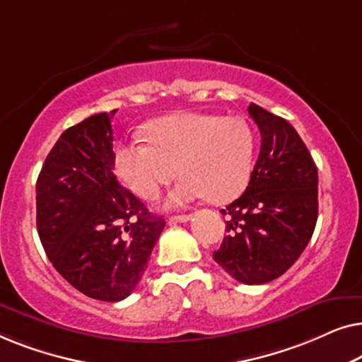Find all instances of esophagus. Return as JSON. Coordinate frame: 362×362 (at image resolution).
<instances>
[{"mask_svg": "<svg viewBox=\"0 0 362 362\" xmlns=\"http://www.w3.org/2000/svg\"><path fill=\"white\" fill-rule=\"evenodd\" d=\"M191 221L189 214H182V216H171L170 217V224H176V222H187Z\"/></svg>", "mask_w": 362, "mask_h": 362, "instance_id": "obj_1", "label": "esophagus"}]
</instances>
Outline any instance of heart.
I'll list each match as a JSON object with an SVG mask.
<instances>
[{
	"label": "heart",
	"mask_w": 362,
	"mask_h": 362,
	"mask_svg": "<svg viewBox=\"0 0 362 362\" xmlns=\"http://www.w3.org/2000/svg\"><path fill=\"white\" fill-rule=\"evenodd\" d=\"M150 141L128 138L115 148V170L143 199H155L173 177L182 180L166 199L182 207L206 197L222 204L235 199L250 180L255 136L249 123L216 113L181 112L146 125Z\"/></svg>",
	"instance_id": "heart-1"
}]
</instances>
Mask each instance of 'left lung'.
<instances>
[{"label": "left lung", "mask_w": 362, "mask_h": 362, "mask_svg": "<svg viewBox=\"0 0 362 362\" xmlns=\"http://www.w3.org/2000/svg\"><path fill=\"white\" fill-rule=\"evenodd\" d=\"M260 153L247 189L221 212L224 240L214 260L232 279L262 285L284 275L308 245L318 219V168L285 118L250 103Z\"/></svg>", "instance_id": "8db88e82"}]
</instances>
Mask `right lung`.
I'll return each mask as SVG.
<instances>
[{
  "instance_id": "1",
  "label": "right lung",
  "mask_w": 362,
  "mask_h": 362,
  "mask_svg": "<svg viewBox=\"0 0 362 362\" xmlns=\"http://www.w3.org/2000/svg\"><path fill=\"white\" fill-rule=\"evenodd\" d=\"M110 113L86 118L59 136L36 185L41 244L81 293L120 301L135 290L165 219L113 175Z\"/></svg>"
}]
</instances>
